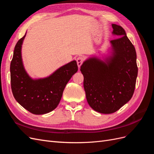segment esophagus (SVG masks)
I'll use <instances>...</instances> for the list:
<instances>
[{"label":"esophagus","instance_id":"1","mask_svg":"<svg viewBox=\"0 0 154 154\" xmlns=\"http://www.w3.org/2000/svg\"><path fill=\"white\" fill-rule=\"evenodd\" d=\"M83 61H84V58L83 57H78L76 58V62H77V64L78 67H80V66H82V64L83 63Z\"/></svg>","mask_w":154,"mask_h":154}]
</instances>
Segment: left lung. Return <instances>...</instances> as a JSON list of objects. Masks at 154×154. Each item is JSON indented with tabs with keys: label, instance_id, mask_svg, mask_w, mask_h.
I'll return each mask as SVG.
<instances>
[{
	"label": "left lung",
	"instance_id": "1",
	"mask_svg": "<svg viewBox=\"0 0 154 154\" xmlns=\"http://www.w3.org/2000/svg\"><path fill=\"white\" fill-rule=\"evenodd\" d=\"M112 26L120 36L110 41L112 55L105 62L91 58L80 67L88 103L102 114L115 112L132 98L138 72L134 45L122 26Z\"/></svg>",
	"mask_w": 154,
	"mask_h": 154
}]
</instances>
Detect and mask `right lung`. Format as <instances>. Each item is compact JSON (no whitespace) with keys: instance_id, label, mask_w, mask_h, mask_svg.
I'll use <instances>...</instances> for the list:
<instances>
[{"instance_id":"1","label":"right lung","mask_w":154,"mask_h":154,"mask_svg":"<svg viewBox=\"0 0 154 154\" xmlns=\"http://www.w3.org/2000/svg\"><path fill=\"white\" fill-rule=\"evenodd\" d=\"M26 35L17 42L10 65L11 87L14 97L33 114H44L57 108L67 83L78 71L75 60L59 68L48 78L32 80L23 66L21 48Z\"/></svg>"}]
</instances>
